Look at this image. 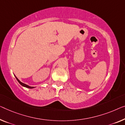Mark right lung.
I'll return each instance as SVG.
<instances>
[{
  "mask_svg": "<svg viewBox=\"0 0 125 125\" xmlns=\"http://www.w3.org/2000/svg\"><path fill=\"white\" fill-rule=\"evenodd\" d=\"M15 77H16V79H17V80L18 81V83H19L20 84H21L22 86H24V87H27V88H29V89H32V88H34V87H32V86H29V85H26V84H25V83H22V82H21L19 80H18L17 78L16 77V76H15Z\"/></svg>",
  "mask_w": 125,
  "mask_h": 125,
  "instance_id": "1",
  "label": "right lung"
}]
</instances>
